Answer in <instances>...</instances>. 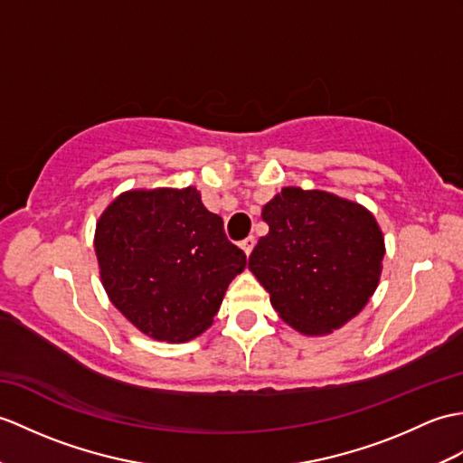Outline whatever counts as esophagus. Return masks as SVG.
<instances>
[{
    "instance_id": "1",
    "label": "esophagus",
    "mask_w": 463,
    "mask_h": 463,
    "mask_svg": "<svg viewBox=\"0 0 463 463\" xmlns=\"http://www.w3.org/2000/svg\"><path fill=\"white\" fill-rule=\"evenodd\" d=\"M254 244H256L254 236H246L244 241H241V249L246 252V256H249L252 252V249H254Z\"/></svg>"
}]
</instances>
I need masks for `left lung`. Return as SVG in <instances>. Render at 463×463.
Wrapping results in <instances>:
<instances>
[{"label": "left lung", "instance_id": "1", "mask_svg": "<svg viewBox=\"0 0 463 463\" xmlns=\"http://www.w3.org/2000/svg\"><path fill=\"white\" fill-rule=\"evenodd\" d=\"M249 268L288 326L327 335L367 306L379 286L384 239L359 203L327 191L284 187L266 203Z\"/></svg>", "mask_w": 463, "mask_h": 463}]
</instances>
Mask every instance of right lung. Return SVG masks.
<instances>
[{
	"mask_svg": "<svg viewBox=\"0 0 463 463\" xmlns=\"http://www.w3.org/2000/svg\"><path fill=\"white\" fill-rule=\"evenodd\" d=\"M94 250L116 309L147 337L169 343L201 335L246 266L195 187L118 195L96 222Z\"/></svg>",
	"mask_w": 463,
	"mask_h": 463,
	"instance_id": "1",
	"label": "right lung"
}]
</instances>
